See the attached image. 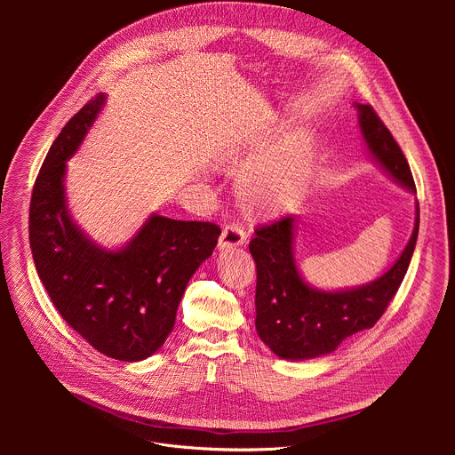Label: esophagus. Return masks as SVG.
<instances>
[{"mask_svg":"<svg viewBox=\"0 0 455 455\" xmlns=\"http://www.w3.org/2000/svg\"><path fill=\"white\" fill-rule=\"evenodd\" d=\"M246 241V232L239 223H228L218 241V248L220 250H228V248H235L244 244Z\"/></svg>","mask_w":455,"mask_h":455,"instance_id":"34e87169","label":"esophagus"}]
</instances>
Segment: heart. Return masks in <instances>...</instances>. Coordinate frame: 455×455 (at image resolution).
I'll return each mask as SVG.
<instances>
[{
  "instance_id": "b5f03b06",
  "label": "heart",
  "mask_w": 455,
  "mask_h": 455,
  "mask_svg": "<svg viewBox=\"0 0 455 455\" xmlns=\"http://www.w3.org/2000/svg\"><path fill=\"white\" fill-rule=\"evenodd\" d=\"M265 151V142H261L251 148H232L221 158L227 171L241 172L237 196L253 214L277 211L291 196L302 176V142L263 162Z\"/></svg>"
}]
</instances>
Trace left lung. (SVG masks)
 Segmentation results:
<instances>
[{
  "mask_svg": "<svg viewBox=\"0 0 455 455\" xmlns=\"http://www.w3.org/2000/svg\"><path fill=\"white\" fill-rule=\"evenodd\" d=\"M358 125L372 160L396 183L416 192L407 158L369 104H356ZM419 205L412 235L396 263L378 279L346 290L309 286L297 267L295 218L257 227L250 253L257 267L255 330L284 360H309L333 353L347 337L372 328L396 295L416 248Z\"/></svg>",
  "mask_w": 455,
  "mask_h": 455,
  "instance_id": "1",
  "label": "left lung"
}]
</instances>
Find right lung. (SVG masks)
<instances>
[{
    "label": "right lung",
    "instance_id": "1",
    "mask_svg": "<svg viewBox=\"0 0 455 455\" xmlns=\"http://www.w3.org/2000/svg\"><path fill=\"white\" fill-rule=\"evenodd\" d=\"M106 104L93 97L52 144L30 200V248L53 306L102 355L140 362L155 355L174 328L188 279L212 255L221 234L205 221L151 214L122 248L97 244L74 221L64 178Z\"/></svg>",
    "mask_w": 455,
    "mask_h": 455
}]
</instances>
